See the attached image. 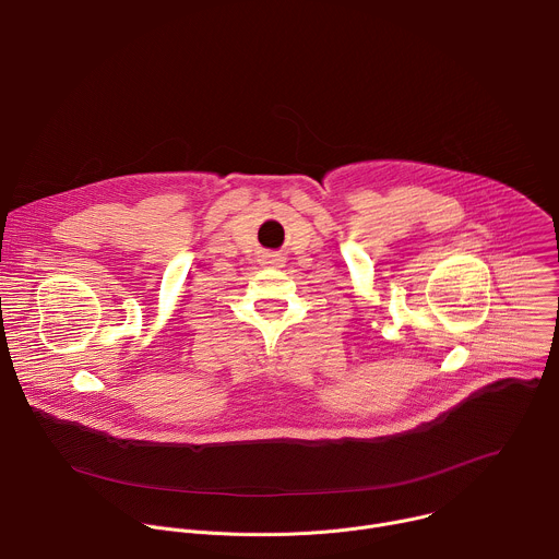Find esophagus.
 <instances>
[{
  "mask_svg": "<svg viewBox=\"0 0 559 559\" xmlns=\"http://www.w3.org/2000/svg\"><path fill=\"white\" fill-rule=\"evenodd\" d=\"M281 261H283V259H272V261H270V263H274V265H278V263H281Z\"/></svg>",
  "mask_w": 559,
  "mask_h": 559,
  "instance_id": "esophagus-1",
  "label": "esophagus"
}]
</instances>
